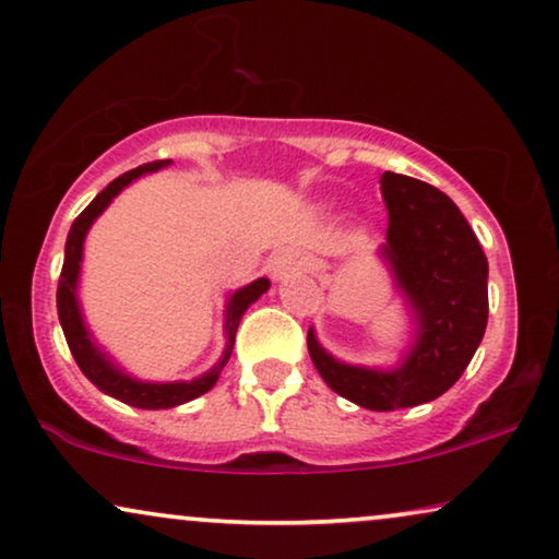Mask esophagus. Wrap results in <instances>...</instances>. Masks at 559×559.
Returning <instances> with one entry per match:
<instances>
[{"label":"esophagus","mask_w":559,"mask_h":559,"mask_svg":"<svg viewBox=\"0 0 559 559\" xmlns=\"http://www.w3.org/2000/svg\"><path fill=\"white\" fill-rule=\"evenodd\" d=\"M311 265V261H309V255L306 253H301V250H296V248H286V250H281V253H276L271 258V273H273V278L276 281H283V278H288L290 273H296V271H306Z\"/></svg>","instance_id":"34e87169"}]
</instances>
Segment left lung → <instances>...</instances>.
Instances as JSON below:
<instances>
[{"label": "left lung", "mask_w": 559, "mask_h": 559, "mask_svg": "<svg viewBox=\"0 0 559 559\" xmlns=\"http://www.w3.org/2000/svg\"><path fill=\"white\" fill-rule=\"evenodd\" d=\"M380 185L390 212L382 258L415 313V344L395 369L344 365L321 347L313 329L306 344L336 395L388 413L440 397L468 367L489 319V263L448 194L395 171H384Z\"/></svg>", "instance_id": "obj_1"}]
</instances>
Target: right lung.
I'll return each instance as SVG.
<instances>
[{
  "label": "right lung",
  "instance_id": "right-lung-1",
  "mask_svg": "<svg viewBox=\"0 0 559 559\" xmlns=\"http://www.w3.org/2000/svg\"><path fill=\"white\" fill-rule=\"evenodd\" d=\"M171 164L169 159H159V162H148L141 164V167L126 171V175L116 177L111 185L106 187L104 192L96 194L88 207H85L81 215L75 217L73 227L68 233V242H66V261H62V271H60V281H58V317H60V326L62 334H66V342L70 352H73V359L81 367V372L88 377V380L96 384L100 392L111 395L116 400H121L126 405L141 407V411H167V407H177L182 403H190V400L204 395V392L212 390V384L217 382L219 372L227 365V359L233 355V344H235V332H238V324L242 319V313L253 301H258L265 290H269L271 281L269 278H258L248 286H242L230 294L227 298V309H225V352L223 357L210 372H204L198 380L190 382H141L133 380L119 369L111 361V357H106V352H100L96 347V342L91 340V332L83 324V313H81V304H78V276H81V261H83V242H85V233L91 230V225L96 223V217L104 212L111 200L119 194L126 185H131L133 179H139L141 175H148V171H156L162 167Z\"/></svg>",
  "mask_w": 559,
  "mask_h": 559
}]
</instances>
